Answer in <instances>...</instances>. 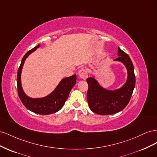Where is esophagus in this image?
Here are the masks:
<instances>
[{
	"mask_svg": "<svg viewBox=\"0 0 157 157\" xmlns=\"http://www.w3.org/2000/svg\"><path fill=\"white\" fill-rule=\"evenodd\" d=\"M78 76L80 77V78H81L82 79H86L88 77L87 71L84 69L80 70L78 72Z\"/></svg>",
	"mask_w": 157,
	"mask_h": 157,
	"instance_id": "esophagus-1",
	"label": "esophagus"
}]
</instances>
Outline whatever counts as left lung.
I'll return each mask as SVG.
<instances>
[{"label":"left lung","instance_id":"1","mask_svg":"<svg viewBox=\"0 0 157 157\" xmlns=\"http://www.w3.org/2000/svg\"><path fill=\"white\" fill-rule=\"evenodd\" d=\"M118 58L115 61H121L125 65L128 72L126 82L115 90H109L100 86L94 77L86 79L88 84L87 101L90 109L98 115H113L124 109L129 103L136 84L134 65L128 56L119 47Z\"/></svg>","mask_w":157,"mask_h":157}]
</instances>
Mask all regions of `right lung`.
Wrapping results in <instances>:
<instances>
[{"label": "right lung", "instance_id": "1", "mask_svg": "<svg viewBox=\"0 0 157 157\" xmlns=\"http://www.w3.org/2000/svg\"><path fill=\"white\" fill-rule=\"evenodd\" d=\"M40 47V44L28 51L22 58L21 63L17 71V87L18 96L22 103L29 111L40 115H50L58 112L63 107L67 100L71 90L77 82V76L74 75L61 80L56 89L48 96L41 98H31L23 92L21 82V74L23 64L27 58L32 52Z\"/></svg>", "mask_w": 157, "mask_h": 157}]
</instances>
